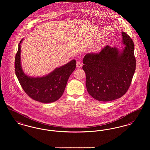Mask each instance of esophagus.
<instances>
[{
	"instance_id": "1",
	"label": "esophagus",
	"mask_w": 150,
	"mask_h": 150,
	"mask_svg": "<svg viewBox=\"0 0 150 150\" xmlns=\"http://www.w3.org/2000/svg\"><path fill=\"white\" fill-rule=\"evenodd\" d=\"M82 66V64L81 62H77V68H81Z\"/></svg>"
}]
</instances>
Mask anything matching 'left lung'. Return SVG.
I'll list each match as a JSON object with an SVG mask.
<instances>
[{
    "label": "left lung",
    "instance_id": "1",
    "mask_svg": "<svg viewBox=\"0 0 150 150\" xmlns=\"http://www.w3.org/2000/svg\"><path fill=\"white\" fill-rule=\"evenodd\" d=\"M122 51L106 46L97 54H87L83 59L88 94L98 101L118 99L127 92L135 71L133 40L122 32Z\"/></svg>",
    "mask_w": 150,
    "mask_h": 150
}]
</instances>
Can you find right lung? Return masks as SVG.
Segmentation results:
<instances>
[{
    "label": "right lung",
    "instance_id": "obj_1",
    "mask_svg": "<svg viewBox=\"0 0 150 150\" xmlns=\"http://www.w3.org/2000/svg\"><path fill=\"white\" fill-rule=\"evenodd\" d=\"M15 61L16 76L24 91L32 99L44 103L54 102L63 94L69 76L76 67V60L73 59L61 67L57 68L47 75L32 77L24 73L21 64V43Z\"/></svg>",
    "mask_w": 150,
    "mask_h": 150
}]
</instances>
